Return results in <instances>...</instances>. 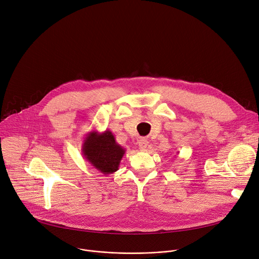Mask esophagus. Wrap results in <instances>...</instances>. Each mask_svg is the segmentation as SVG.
Returning <instances> with one entry per match:
<instances>
[{
	"label": "esophagus",
	"mask_w": 259,
	"mask_h": 259,
	"mask_svg": "<svg viewBox=\"0 0 259 259\" xmlns=\"http://www.w3.org/2000/svg\"><path fill=\"white\" fill-rule=\"evenodd\" d=\"M138 144H139V148H140L141 150H144V149H146L148 142L145 138H140V140L138 141Z\"/></svg>",
	"instance_id": "34e87169"
}]
</instances>
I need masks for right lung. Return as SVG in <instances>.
Segmentation results:
<instances>
[{
	"label": "right lung",
	"mask_w": 259,
	"mask_h": 259,
	"mask_svg": "<svg viewBox=\"0 0 259 259\" xmlns=\"http://www.w3.org/2000/svg\"><path fill=\"white\" fill-rule=\"evenodd\" d=\"M125 153V149L119 145L111 131L99 133L95 130L89 132L82 144V154L85 160L101 173L108 175L116 172Z\"/></svg>",
	"instance_id": "add662e5"
}]
</instances>
